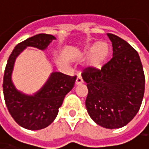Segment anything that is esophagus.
Segmentation results:
<instances>
[{
  "mask_svg": "<svg viewBox=\"0 0 149 149\" xmlns=\"http://www.w3.org/2000/svg\"><path fill=\"white\" fill-rule=\"evenodd\" d=\"M76 85H80V84H82L83 83V79H82V77L80 76V75H79L78 76V78H77V79H76Z\"/></svg>",
  "mask_w": 149,
  "mask_h": 149,
  "instance_id": "obj_1",
  "label": "esophagus"
}]
</instances>
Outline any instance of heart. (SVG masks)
I'll return each instance as SVG.
<instances>
[{
  "label": "heart",
  "mask_w": 149,
  "mask_h": 149,
  "mask_svg": "<svg viewBox=\"0 0 149 149\" xmlns=\"http://www.w3.org/2000/svg\"><path fill=\"white\" fill-rule=\"evenodd\" d=\"M110 54V45L104 41L98 42L97 43L85 49L84 55L90 56L89 63L93 68H100Z\"/></svg>",
  "instance_id": "1"
}]
</instances>
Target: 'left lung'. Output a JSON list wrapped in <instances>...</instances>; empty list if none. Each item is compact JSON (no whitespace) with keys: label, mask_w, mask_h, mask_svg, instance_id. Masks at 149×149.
Listing matches in <instances>:
<instances>
[{"label":"left lung","mask_w":149,"mask_h":149,"mask_svg":"<svg viewBox=\"0 0 149 149\" xmlns=\"http://www.w3.org/2000/svg\"><path fill=\"white\" fill-rule=\"evenodd\" d=\"M113 58L101 69L87 67L82 78L90 117L106 128H120L137 114L144 96L145 75L138 52L122 38L108 33Z\"/></svg>","instance_id":"1"}]
</instances>
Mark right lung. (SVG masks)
<instances>
[{"label": "right lung", "mask_w": 149, "mask_h": 149, "mask_svg": "<svg viewBox=\"0 0 149 149\" xmlns=\"http://www.w3.org/2000/svg\"><path fill=\"white\" fill-rule=\"evenodd\" d=\"M55 39L52 35L38 34L18 43L9 56L5 68L2 87L6 106L15 122L26 129L39 130L50 125L77 79V76L52 72L45 85L34 95H26L15 87L11 75L17 56L28 46L43 50Z\"/></svg>", "instance_id": "add662e5"}]
</instances>
